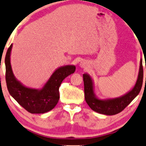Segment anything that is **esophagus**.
Segmentation results:
<instances>
[{"mask_svg": "<svg viewBox=\"0 0 146 146\" xmlns=\"http://www.w3.org/2000/svg\"><path fill=\"white\" fill-rule=\"evenodd\" d=\"M80 66L81 68H86V67H87V63H86L85 61H82L80 63Z\"/></svg>", "mask_w": 146, "mask_h": 146, "instance_id": "obj_1", "label": "esophagus"}]
</instances>
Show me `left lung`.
I'll return each mask as SVG.
<instances>
[{"instance_id":"obj_1","label":"left lung","mask_w":146,"mask_h":146,"mask_svg":"<svg viewBox=\"0 0 146 146\" xmlns=\"http://www.w3.org/2000/svg\"><path fill=\"white\" fill-rule=\"evenodd\" d=\"M143 70L142 59L141 58L138 78L134 87L122 96L114 98L100 99L96 96L94 92V80L89 74L84 73L83 74L84 98L88 105L94 111L109 116L115 115L122 111L138 96L143 84Z\"/></svg>"}]
</instances>
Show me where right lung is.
I'll return each mask as SVG.
<instances>
[{"instance_id":"1","label":"right lung","mask_w":146,"mask_h":146,"mask_svg":"<svg viewBox=\"0 0 146 146\" xmlns=\"http://www.w3.org/2000/svg\"><path fill=\"white\" fill-rule=\"evenodd\" d=\"M12 44L5 59V79L9 94L21 106L31 113H44L56 106L60 99L59 88L62 81L76 70L74 65L59 67L53 72L41 89H33L23 85L14 76L10 63Z\"/></svg>"}]
</instances>
